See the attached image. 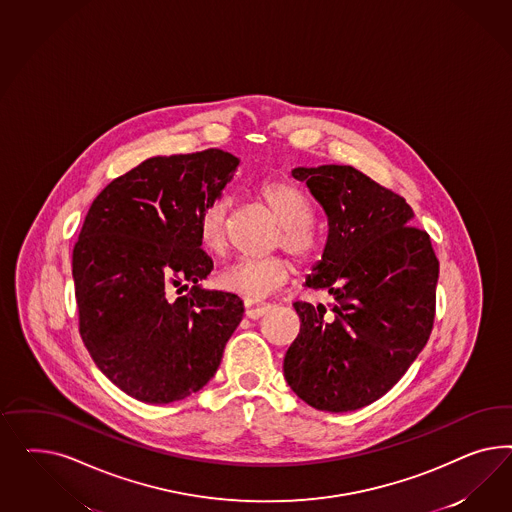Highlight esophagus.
Returning a JSON list of instances; mask_svg holds the SVG:
<instances>
[{
    "label": "esophagus",
    "mask_w": 512,
    "mask_h": 512,
    "mask_svg": "<svg viewBox=\"0 0 512 512\" xmlns=\"http://www.w3.org/2000/svg\"><path fill=\"white\" fill-rule=\"evenodd\" d=\"M244 308H246V315L249 319H259V317H263L270 306L264 304V302H259V300H246Z\"/></svg>",
    "instance_id": "esophagus-1"
}]
</instances>
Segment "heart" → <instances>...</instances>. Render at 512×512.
Listing matches in <instances>:
<instances>
[{
    "label": "heart",
    "mask_w": 512,
    "mask_h": 512,
    "mask_svg": "<svg viewBox=\"0 0 512 512\" xmlns=\"http://www.w3.org/2000/svg\"><path fill=\"white\" fill-rule=\"evenodd\" d=\"M259 195L270 212L281 223L276 244L295 255L298 261L310 263L319 257L321 238L311 227L313 208L300 187L289 180H268L259 187ZM231 201L221 195L210 199L199 214V236L202 246L214 255H225L229 248L227 221ZM293 274V264L281 255L264 259H242L227 266L217 283L223 291L244 296L246 300H261L283 287Z\"/></svg>",
    "instance_id": "heart-1"
}]
</instances>
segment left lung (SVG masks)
<instances>
[{
	"instance_id": "1",
	"label": "left lung",
	"mask_w": 512,
	"mask_h": 512,
	"mask_svg": "<svg viewBox=\"0 0 512 512\" xmlns=\"http://www.w3.org/2000/svg\"><path fill=\"white\" fill-rule=\"evenodd\" d=\"M328 219L323 259L306 287L334 298L295 302L300 334L283 372L298 398L328 413L355 411L394 387L428 343L439 261L398 193L349 165L298 167Z\"/></svg>"
}]
</instances>
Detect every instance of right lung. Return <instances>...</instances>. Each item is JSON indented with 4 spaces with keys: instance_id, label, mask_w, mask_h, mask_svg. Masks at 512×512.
Wrapping results in <instances>:
<instances>
[{
    "instance_id": "right-lung-1",
    "label": "right lung",
    "mask_w": 512,
    "mask_h": 512,
    "mask_svg": "<svg viewBox=\"0 0 512 512\" xmlns=\"http://www.w3.org/2000/svg\"><path fill=\"white\" fill-rule=\"evenodd\" d=\"M238 163L217 148L150 157L86 214L73 248L78 332L97 368L135 400L178 402L201 390L242 321L238 296L199 287L214 270L199 214Z\"/></svg>"
}]
</instances>
